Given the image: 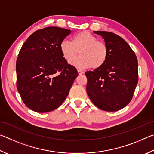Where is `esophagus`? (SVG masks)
Segmentation results:
<instances>
[{"label": "esophagus", "instance_id": "1", "mask_svg": "<svg viewBox=\"0 0 154 154\" xmlns=\"http://www.w3.org/2000/svg\"><path fill=\"white\" fill-rule=\"evenodd\" d=\"M77 72H78V73H79V75H82L84 73V71H82V70H79V69L77 70Z\"/></svg>", "mask_w": 154, "mask_h": 154}]
</instances>
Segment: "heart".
Here are the masks:
<instances>
[{
	"mask_svg": "<svg viewBox=\"0 0 154 154\" xmlns=\"http://www.w3.org/2000/svg\"><path fill=\"white\" fill-rule=\"evenodd\" d=\"M60 49L67 62H71L80 53V58L72 61L71 64L81 68L99 69L105 64L109 55L106 44L85 30L74 35L72 41H62Z\"/></svg>",
	"mask_w": 154,
	"mask_h": 154,
	"instance_id": "b5f03b06",
	"label": "heart"
}]
</instances>
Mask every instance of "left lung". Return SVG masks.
<instances>
[{
	"label": "left lung",
	"mask_w": 154,
	"mask_h": 154,
	"mask_svg": "<svg viewBox=\"0 0 154 154\" xmlns=\"http://www.w3.org/2000/svg\"><path fill=\"white\" fill-rule=\"evenodd\" d=\"M94 32L103 36L109 55L103 66L85 72L87 94L94 105L102 110H120L133 97L139 79L137 58L126 41L116 34Z\"/></svg>",
	"instance_id": "obj_1"
}]
</instances>
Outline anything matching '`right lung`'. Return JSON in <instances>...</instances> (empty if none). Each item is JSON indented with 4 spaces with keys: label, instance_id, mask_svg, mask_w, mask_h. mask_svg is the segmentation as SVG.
<instances>
[{
    "label": "right lung",
    "instance_id": "1",
    "mask_svg": "<svg viewBox=\"0 0 154 154\" xmlns=\"http://www.w3.org/2000/svg\"><path fill=\"white\" fill-rule=\"evenodd\" d=\"M71 30L47 27L32 33L21 48L16 62L17 89L34 111L55 110L66 99L78 72L68 64L60 45Z\"/></svg>",
    "mask_w": 154,
    "mask_h": 154
}]
</instances>
